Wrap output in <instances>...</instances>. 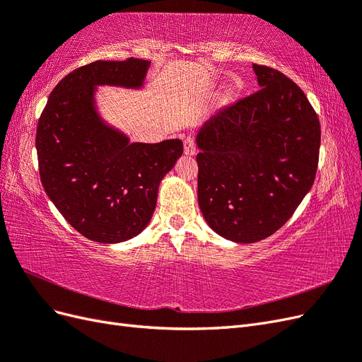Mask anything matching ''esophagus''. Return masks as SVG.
Masks as SVG:
<instances>
[{
	"label": "esophagus",
	"mask_w": 362,
	"mask_h": 362,
	"mask_svg": "<svg viewBox=\"0 0 362 362\" xmlns=\"http://www.w3.org/2000/svg\"><path fill=\"white\" fill-rule=\"evenodd\" d=\"M184 152L185 156H194L196 154V144L192 137L184 139Z\"/></svg>",
	"instance_id": "esophagus-1"
}]
</instances>
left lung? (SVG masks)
I'll return each instance as SVG.
<instances>
[{
    "instance_id": "left-lung-1",
    "label": "left lung",
    "mask_w": 362,
    "mask_h": 362,
    "mask_svg": "<svg viewBox=\"0 0 362 362\" xmlns=\"http://www.w3.org/2000/svg\"><path fill=\"white\" fill-rule=\"evenodd\" d=\"M261 89L218 110L196 136L198 201L206 223L255 243L286 223L313 187L320 122L300 87L254 64Z\"/></svg>"
}]
</instances>
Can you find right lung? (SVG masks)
<instances>
[{"label":"right lung","mask_w":362,"mask_h":362,"mask_svg":"<svg viewBox=\"0 0 362 362\" xmlns=\"http://www.w3.org/2000/svg\"><path fill=\"white\" fill-rule=\"evenodd\" d=\"M148 60H98L54 87L39 117L36 149L48 198L86 238L112 245L140 234L156 210L160 181L182 141L129 144L95 110V86L140 87Z\"/></svg>","instance_id":"obj_1"}]
</instances>
